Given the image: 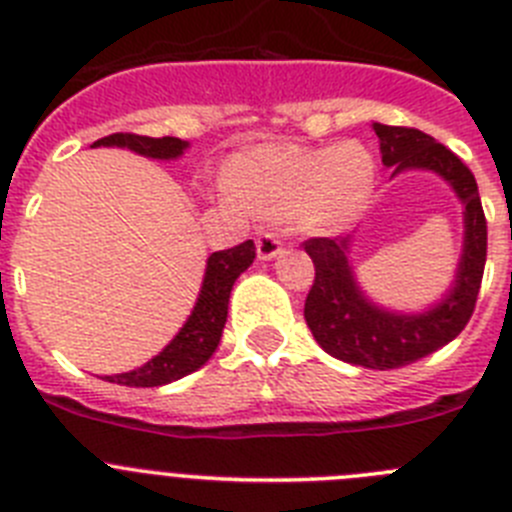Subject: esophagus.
Segmentation results:
<instances>
[{
  "label": "esophagus",
  "instance_id": "34e87169",
  "mask_svg": "<svg viewBox=\"0 0 512 512\" xmlns=\"http://www.w3.org/2000/svg\"><path fill=\"white\" fill-rule=\"evenodd\" d=\"M280 252H283V242H280L278 234L262 232L260 237H257V257H260V260H273Z\"/></svg>",
  "mask_w": 512,
  "mask_h": 512
}]
</instances>
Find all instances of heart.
I'll list each match as a JSON object with an SVG mask.
<instances>
[{
	"label": "heart",
	"mask_w": 512,
	"mask_h": 512,
	"mask_svg": "<svg viewBox=\"0 0 512 512\" xmlns=\"http://www.w3.org/2000/svg\"><path fill=\"white\" fill-rule=\"evenodd\" d=\"M375 158L357 142L326 147L260 145L232 158L229 196L257 214L296 216L311 232H339L375 191Z\"/></svg>",
	"instance_id": "heart-1"
}]
</instances>
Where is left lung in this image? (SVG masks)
<instances>
[{"label": "left lung", "mask_w": 512, "mask_h": 512, "mask_svg": "<svg viewBox=\"0 0 512 512\" xmlns=\"http://www.w3.org/2000/svg\"><path fill=\"white\" fill-rule=\"evenodd\" d=\"M372 130L380 140L382 165L393 168V176L403 170H431L462 201L464 242L457 275L444 298L426 311H390L367 298L354 278L349 262L354 234L308 239L306 252L316 267V280L303 316L313 339L331 357L370 370H395L428 357L467 326L485 273L487 222L472 170L449 147L413 127L372 122Z\"/></svg>", "instance_id": "1"}]
</instances>
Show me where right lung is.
Listing matches in <instances>:
<instances>
[{"label": "right lung", "instance_id": "1", "mask_svg": "<svg viewBox=\"0 0 512 512\" xmlns=\"http://www.w3.org/2000/svg\"><path fill=\"white\" fill-rule=\"evenodd\" d=\"M91 147H127V150L145 155V158L176 160L186 153L188 142L178 140V137H142L130 135V132H117V135L101 137ZM252 260H255V242L252 239L232 247V250L209 255L199 298H196V306H193L191 316L181 326V331L170 339V344H165L163 352L147 359L142 367L119 372V375H107L104 380L127 385V388H158V385L181 380V377L204 367L219 347V339H222L234 280L245 273Z\"/></svg>", "mask_w": 512, "mask_h": 512}]
</instances>
